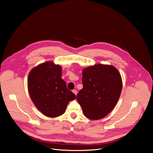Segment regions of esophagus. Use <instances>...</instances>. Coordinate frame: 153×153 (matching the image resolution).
<instances>
[{
  "label": "esophagus",
  "instance_id": "1",
  "mask_svg": "<svg viewBox=\"0 0 153 153\" xmlns=\"http://www.w3.org/2000/svg\"><path fill=\"white\" fill-rule=\"evenodd\" d=\"M72 92H73L76 95H77V91H76V89L73 90V91H72Z\"/></svg>",
  "mask_w": 153,
  "mask_h": 153
}]
</instances>
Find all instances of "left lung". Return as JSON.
Segmentation results:
<instances>
[{
  "mask_svg": "<svg viewBox=\"0 0 153 153\" xmlns=\"http://www.w3.org/2000/svg\"><path fill=\"white\" fill-rule=\"evenodd\" d=\"M83 87L77 100L83 115L92 120L107 116L120 97L123 82L118 70L113 65L98 64L82 71Z\"/></svg>",
  "mask_w": 153,
  "mask_h": 153,
  "instance_id": "1",
  "label": "left lung"
}]
</instances>
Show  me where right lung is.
<instances>
[{"instance_id":"add662e5","label":"right lung","mask_w":153,"mask_h":153,"mask_svg":"<svg viewBox=\"0 0 153 153\" xmlns=\"http://www.w3.org/2000/svg\"><path fill=\"white\" fill-rule=\"evenodd\" d=\"M62 68L52 61L33 68L27 78V88L35 107L45 116L56 118L64 114L76 95L61 78Z\"/></svg>"}]
</instances>
